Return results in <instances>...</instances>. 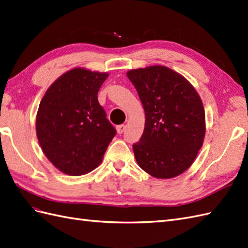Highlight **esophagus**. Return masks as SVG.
I'll use <instances>...</instances> for the list:
<instances>
[{"instance_id":"esophagus-1","label":"esophagus","mask_w":248,"mask_h":248,"mask_svg":"<svg viewBox=\"0 0 248 248\" xmlns=\"http://www.w3.org/2000/svg\"><path fill=\"white\" fill-rule=\"evenodd\" d=\"M124 130H125V125L124 124H120V125L116 126V131H117L118 134H123Z\"/></svg>"}]
</instances>
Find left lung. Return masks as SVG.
Returning a JSON list of instances; mask_svg holds the SVG:
<instances>
[{"label": "left lung", "instance_id": "obj_1", "mask_svg": "<svg viewBox=\"0 0 248 248\" xmlns=\"http://www.w3.org/2000/svg\"><path fill=\"white\" fill-rule=\"evenodd\" d=\"M140 98L145 124L133 144L138 166L155 178L169 179L192 166L205 136V113L195 88L164 66L126 72Z\"/></svg>", "mask_w": 248, "mask_h": 248}]
</instances>
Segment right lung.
Returning a JSON list of instances; mask_svg holds the SVG:
<instances>
[{
  "label": "right lung",
  "mask_w": 248,
  "mask_h": 248,
  "mask_svg": "<svg viewBox=\"0 0 248 248\" xmlns=\"http://www.w3.org/2000/svg\"><path fill=\"white\" fill-rule=\"evenodd\" d=\"M109 74L74 68L48 88L36 114L43 153L61 172L79 176L99 166L116 130L98 103Z\"/></svg>",
  "instance_id": "obj_1"
}]
</instances>
